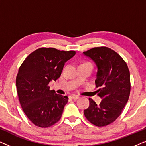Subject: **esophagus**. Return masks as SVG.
Wrapping results in <instances>:
<instances>
[{
  "label": "esophagus",
  "mask_w": 146,
  "mask_h": 146,
  "mask_svg": "<svg viewBox=\"0 0 146 146\" xmlns=\"http://www.w3.org/2000/svg\"><path fill=\"white\" fill-rule=\"evenodd\" d=\"M70 98L73 100H77L79 98V96L77 95H72V96H70Z\"/></svg>",
  "instance_id": "1"
}]
</instances>
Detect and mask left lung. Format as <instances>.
<instances>
[{
  "instance_id": "obj_1",
  "label": "left lung",
  "mask_w": 146,
  "mask_h": 146,
  "mask_svg": "<svg viewBox=\"0 0 146 146\" xmlns=\"http://www.w3.org/2000/svg\"><path fill=\"white\" fill-rule=\"evenodd\" d=\"M84 54L96 64V86L100 104L89 98L90 105L84 114L91 123L103 127L113 122L121 113L128 101L131 90L130 74L127 65L116 52L106 46L95 47Z\"/></svg>"
}]
</instances>
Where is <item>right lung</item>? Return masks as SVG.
<instances>
[{"instance_id":"right-lung-1","label":"right lung","mask_w":146,"mask_h":146,"mask_svg":"<svg viewBox=\"0 0 146 146\" xmlns=\"http://www.w3.org/2000/svg\"><path fill=\"white\" fill-rule=\"evenodd\" d=\"M75 54L74 50L40 48L20 66L16 78L19 102L24 113L36 126L48 127L60 119L68 97L50 90L48 84L60 76L65 62Z\"/></svg>"}]
</instances>
